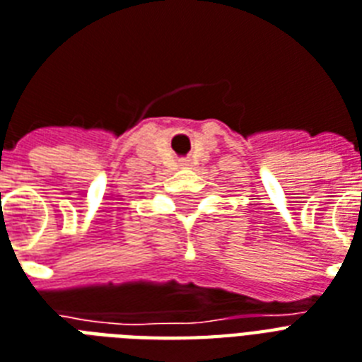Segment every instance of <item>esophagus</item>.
Masks as SVG:
<instances>
[{
    "instance_id": "esophagus-1",
    "label": "esophagus",
    "mask_w": 362,
    "mask_h": 362,
    "mask_svg": "<svg viewBox=\"0 0 362 362\" xmlns=\"http://www.w3.org/2000/svg\"><path fill=\"white\" fill-rule=\"evenodd\" d=\"M189 165H192V163H189V159H184V161H180V167H184V169H187Z\"/></svg>"
}]
</instances>
